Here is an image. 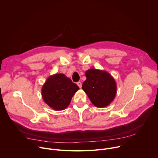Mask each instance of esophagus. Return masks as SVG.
I'll return each instance as SVG.
<instances>
[{"label": "esophagus", "mask_w": 158, "mask_h": 158, "mask_svg": "<svg viewBox=\"0 0 158 158\" xmlns=\"http://www.w3.org/2000/svg\"><path fill=\"white\" fill-rule=\"evenodd\" d=\"M77 85H78L80 88H81V87H82V83H81V82H77Z\"/></svg>", "instance_id": "1"}]
</instances>
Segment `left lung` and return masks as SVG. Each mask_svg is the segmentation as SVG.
I'll return each instance as SVG.
<instances>
[{
	"label": "left lung",
	"mask_w": 158,
	"mask_h": 158,
	"mask_svg": "<svg viewBox=\"0 0 158 158\" xmlns=\"http://www.w3.org/2000/svg\"><path fill=\"white\" fill-rule=\"evenodd\" d=\"M86 80L82 88L91 102L98 107H105L114 99L117 93L115 79L106 71L90 69L85 73Z\"/></svg>",
	"instance_id": "obj_1"
}]
</instances>
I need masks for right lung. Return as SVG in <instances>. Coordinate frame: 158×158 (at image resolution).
Masks as SVG:
<instances>
[{
    "label": "right lung",
    "mask_w": 158,
    "mask_h": 158,
    "mask_svg": "<svg viewBox=\"0 0 158 158\" xmlns=\"http://www.w3.org/2000/svg\"><path fill=\"white\" fill-rule=\"evenodd\" d=\"M79 87L64 74L50 76L42 87L44 101L55 110H62L67 107L74 94Z\"/></svg>",
    "instance_id": "obj_1"
}]
</instances>
